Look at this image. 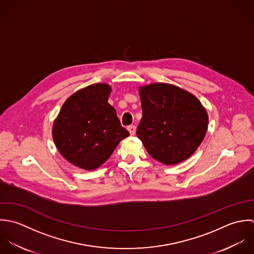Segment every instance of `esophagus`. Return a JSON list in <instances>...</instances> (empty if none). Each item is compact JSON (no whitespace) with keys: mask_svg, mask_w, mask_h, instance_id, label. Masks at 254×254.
<instances>
[{"mask_svg":"<svg viewBox=\"0 0 254 254\" xmlns=\"http://www.w3.org/2000/svg\"><path fill=\"white\" fill-rule=\"evenodd\" d=\"M127 130L129 131L130 135H134L135 131H136V127L134 125H130V126L127 127Z\"/></svg>","mask_w":254,"mask_h":254,"instance_id":"34e87169","label":"esophagus"}]
</instances>
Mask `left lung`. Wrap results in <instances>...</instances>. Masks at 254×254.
I'll return each mask as SVG.
<instances>
[{"instance_id":"1","label":"left lung","mask_w":254,"mask_h":254,"mask_svg":"<svg viewBox=\"0 0 254 254\" xmlns=\"http://www.w3.org/2000/svg\"><path fill=\"white\" fill-rule=\"evenodd\" d=\"M142 118L136 135L154 159L175 165L201 144L208 116L199 100L177 86L154 83L139 91Z\"/></svg>"}]
</instances>
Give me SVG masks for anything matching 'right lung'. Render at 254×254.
I'll use <instances>...</instances> for the list:
<instances>
[{
  "label": "right lung",
  "mask_w": 254,
  "mask_h": 254,
  "mask_svg": "<svg viewBox=\"0 0 254 254\" xmlns=\"http://www.w3.org/2000/svg\"><path fill=\"white\" fill-rule=\"evenodd\" d=\"M111 87L89 85L64 103L53 126L60 153L71 164L94 170L105 163L118 144L129 135L108 103Z\"/></svg>",
  "instance_id": "right-lung-1"
}]
</instances>
